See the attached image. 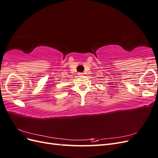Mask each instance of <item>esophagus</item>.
Masks as SVG:
<instances>
[{
    "label": "esophagus",
    "mask_w": 158,
    "mask_h": 158,
    "mask_svg": "<svg viewBox=\"0 0 158 158\" xmlns=\"http://www.w3.org/2000/svg\"><path fill=\"white\" fill-rule=\"evenodd\" d=\"M78 76H82V75H83V73H78Z\"/></svg>",
    "instance_id": "1"
}]
</instances>
